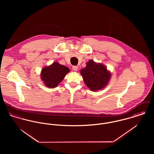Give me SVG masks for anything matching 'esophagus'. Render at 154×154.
Wrapping results in <instances>:
<instances>
[{
	"label": "esophagus",
	"mask_w": 154,
	"mask_h": 154,
	"mask_svg": "<svg viewBox=\"0 0 154 154\" xmlns=\"http://www.w3.org/2000/svg\"><path fill=\"white\" fill-rule=\"evenodd\" d=\"M72 69L74 71H77L78 69V66H73L72 67Z\"/></svg>",
	"instance_id": "1"
}]
</instances>
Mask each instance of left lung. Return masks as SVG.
<instances>
[{
	"label": "left lung",
	"instance_id": "8db88e82",
	"mask_svg": "<svg viewBox=\"0 0 154 154\" xmlns=\"http://www.w3.org/2000/svg\"><path fill=\"white\" fill-rule=\"evenodd\" d=\"M85 84L90 90L96 91L106 87L110 80L111 73L103 64L89 60L87 66L81 70Z\"/></svg>",
	"mask_w": 154,
	"mask_h": 154
}]
</instances>
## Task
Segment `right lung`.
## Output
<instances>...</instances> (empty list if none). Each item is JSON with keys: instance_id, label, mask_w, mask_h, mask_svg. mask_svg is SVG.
I'll return each instance as SVG.
<instances>
[{"instance_id": "right-lung-1", "label": "right lung", "mask_w": 154, "mask_h": 154, "mask_svg": "<svg viewBox=\"0 0 154 154\" xmlns=\"http://www.w3.org/2000/svg\"><path fill=\"white\" fill-rule=\"evenodd\" d=\"M68 67L57 62L44 67L41 72V79L44 85L49 88H56L69 72Z\"/></svg>"}]
</instances>
